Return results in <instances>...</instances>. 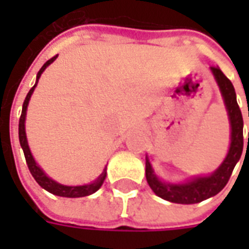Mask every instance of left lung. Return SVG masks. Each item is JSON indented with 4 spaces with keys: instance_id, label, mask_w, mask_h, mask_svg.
Segmentation results:
<instances>
[{
    "instance_id": "left-lung-1",
    "label": "left lung",
    "mask_w": 249,
    "mask_h": 249,
    "mask_svg": "<svg viewBox=\"0 0 249 249\" xmlns=\"http://www.w3.org/2000/svg\"><path fill=\"white\" fill-rule=\"evenodd\" d=\"M211 71L220 88L231 124V144L228 153L220 167L208 176H197L185 183H167L157 178L148 156L145 157L146 181L159 197L178 204H196L212 197L223 189L230 180L233 168L243 153V116L236 101V92L232 82L220 68L211 66ZM249 142V137H248Z\"/></svg>"
}]
</instances>
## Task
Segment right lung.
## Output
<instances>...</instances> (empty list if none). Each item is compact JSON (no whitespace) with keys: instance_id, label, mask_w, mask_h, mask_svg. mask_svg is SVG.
I'll list each match as a JSON object with an SVG mask.
<instances>
[{"instance_id":"right-lung-1","label":"right lung","mask_w":249,"mask_h":249,"mask_svg":"<svg viewBox=\"0 0 249 249\" xmlns=\"http://www.w3.org/2000/svg\"><path fill=\"white\" fill-rule=\"evenodd\" d=\"M57 58V56L52 57L51 60L42 65V68L40 69V71L37 73V78H36L35 87L32 88L29 90V93L26 94V98H25L24 105H22V112H21V117H19V124H18V137H19V144H21V148L24 151L25 160H26V164H28V168H29L32 176L35 178V180L37 183L40 184V187H42L48 192L53 193L56 196H61V197H84V196H89L92 195L96 191H98L101 185L104 184V180L107 178V168H104L103 173L98 176L94 181L89 184H84V185H74V187H71V185H64V184H60L54 181L53 178H51L48 175H46L42 169L40 168V165L36 162L35 157L30 152V148L28 145V139H26V132H25V119H26V109H28V105H29V100L32 97V94L35 92V88L37 87V82H38V78L42 74V71H45L48 66L51 65L52 62L54 61Z\"/></svg>"}]
</instances>
